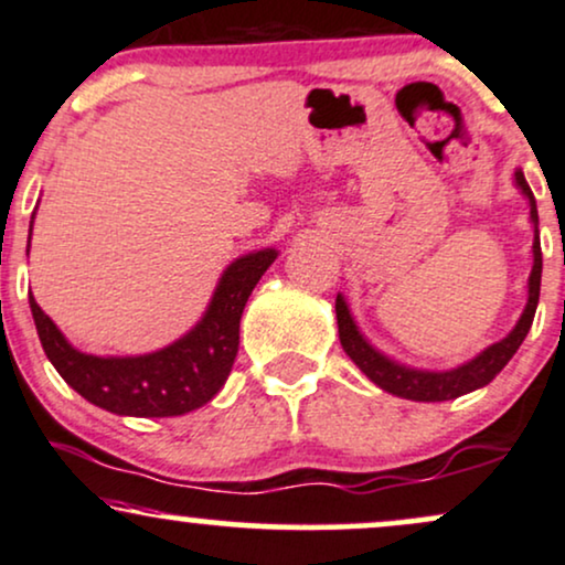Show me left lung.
Listing matches in <instances>:
<instances>
[{"label": "left lung", "instance_id": "8db88e82", "mask_svg": "<svg viewBox=\"0 0 565 565\" xmlns=\"http://www.w3.org/2000/svg\"><path fill=\"white\" fill-rule=\"evenodd\" d=\"M515 182L523 190V195L532 203V222H540L536 216V201L534 192L523 179V171H515ZM540 285H542V248H540V232L534 235V269L532 277H529V303L523 309L519 324L508 338H502L500 343L481 351L473 362L462 364V367L449 370V373H423V370H409L402 367V364L386 360L383 354L370 347L367 341L360 335L354 320H351L347 301L341 296L335 298V317H338V338H341V347L351 356V362L362 370L375 386H381L388 394L402 396V399L413 402H447L457 399V396L468 394V391H476L487 383L494 381V375L500 373L505 364L513 360V354L526 338L529 328L534 322L536 303H540Z\"/></svg>", "mask_w": 565, "mask_h": 565}]
</instances>
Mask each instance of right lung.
<instances>
[{"mask_svg":"<svg viewBox=\"0 0 565 565\" xmlns=\"http://www.w3.org/2000/svg\"><path fill=\"white\" fill-rule=\"evenodd\" d=\"M275 256V250L267 248L230 264L203 322L182 341L156 354L126 360L82 354L65 341L55 322L29 294L39 341L46 360L55 364L63 381L86 402L108 413L131 417L184 415L214 399L227 381L241 343L245 301Z\"/></svg>","mask_w":565,"mask_h":565,"instance_id":"1","label":"right lung"}]
</instances>
